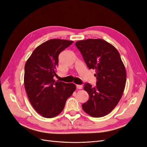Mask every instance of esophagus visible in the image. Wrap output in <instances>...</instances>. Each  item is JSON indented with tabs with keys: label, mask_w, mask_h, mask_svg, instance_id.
Wrapping results in <instances>:
<instances>
[{
	"label": "esophagus",
	"mask_w": 147,
	"mask_h": 147,
	"mask_svg": "<svg viewBox=\"0 0 147 147\" xmlns=\"http://www.w3.org/2000/svg\"><path fill=\"white\" fill-rule=\"evenodd\" d=\"M76 88L78 89H81L82 88V85H76Z\"/></svg>",
	"instance_id": "obj_1"
}]
</instances>
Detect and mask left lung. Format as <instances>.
Segmentation results:
<instances>
[{
    "label": "left lung",
    "mask_w": 147,
    "mask_h": 147,
    "mask_svg": "<svg viewBox=\"0 0 147 147\" xmlns=\"http://www.w3.org/2000/svg\"><path fill=\"white\" fill-rule=\"evenodd\" d=\"M89 69L96 70V86L86 83L89 100L82 109L93 117L106 115L114 109L123 94L126 71L117 50L102 39H88L75 43Z\"/></svg>",
    "instance_id": "8db88e82"
}]
</instances>
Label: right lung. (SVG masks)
Masks as SVG:
<instances>
[{"label": "right lung", "instance_id": "add662e5", "mask_svg": "<svg viewBox=\"0 0 147 147\" xmlns=\"http://www.w3.org/2000/svg\"><path fill=\"white\" fill-rule=\"evenodd\" d=\"M73 41L51 39L36 47L25 66L24 86L35 110L45 118L59 115L66 100L76 89L73 83L56 81V69L60 53Z\"/></svg>", "mask_w": 147, "mask_h": 147}]
</instances>
